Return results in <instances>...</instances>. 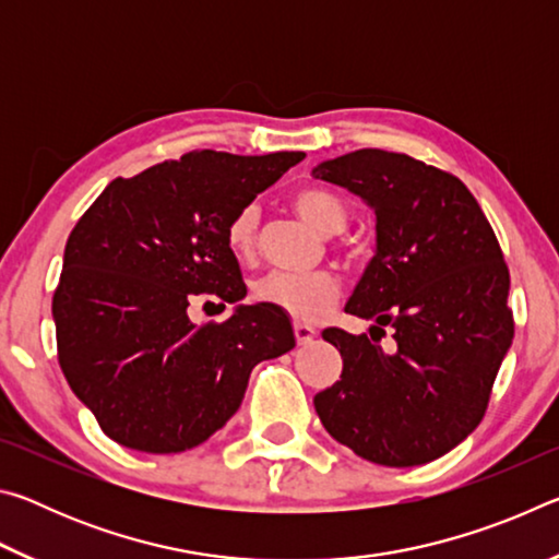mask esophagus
Masks as SVG:
<instances>
[{
    "mask_svg": "<svg viewBox=\"0 0 559 559\" xmlns=\"http://www.w3.org/2000/svg\"><path fill=\"white\" fill-rule=\"evenodd\" d=\"M293 333H296V340H298V345H310L316 340V328H310V325H306V323H296L293 325Z\"/></svg>",
    "mask_w": 559,
    "mask_h": 559,
    "instance_id": "esophagus-1",
    "label": "esophagus"
}]
</instances>
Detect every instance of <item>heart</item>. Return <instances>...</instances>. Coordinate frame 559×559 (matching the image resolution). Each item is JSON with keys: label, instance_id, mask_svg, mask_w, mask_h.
<instances>
[{"label": "heart", "instance_id": "b5f03b06", "mask_svg": "<svg viewBox=\"0 0 559 559\" xmlns=\"http://www.w3.org/2000/svg\"><path fill=\"white\" fill-rule=\"evenodd\" d=\"M293 210L300 214L320 234H337L347 224V204L343 197L328 187H300L290 197ZM257 226L259 216L253 206L236 212L234 219L226 226V243L234 257L249 259L257 246ZM340 283L325 271L313 273H286L273 271L253 286V296L259 302L278 308L281 313L290 316L298 323H316L323 318L333 302L337 300Z\"/></svg>", "mask_w": 559, "mask_h": 559}]
</instances>
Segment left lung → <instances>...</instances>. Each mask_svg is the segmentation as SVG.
<instances>
[{"instance_id":"8db88e82","label":"left lung","mask_w":559,"mask_h":559,"mask_svg":"<svg viewBox=\"0 0 559 559\" xmlns=\"http://www.w3.org/2000/svg\"><path fill=\"white\" fill-rule=\"evenodd\" d=\"M313 177L357 194L377 219L374 257L345 306L374 325L370 337L323 330L343 374L316 394V412L357 456L421 466L478 427L513 343L503 251L466 185L421 159L355 150ZM384 326L392 350L373 337Z\"/></svg>"}]
</instances>
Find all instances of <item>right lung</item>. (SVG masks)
<instances>
[{
    "label": "right lung",
    "instance_id": "obj_1",
    "mask_svg": "<svg viewBox=\"0 0 559 559\" xmlns=\"http://www.w3.org/2000/svg\"><path fill=\"white\" fill-rule=\"evenodd\" d=\"M302 157L187 153L112 179L73 226L51 302L59 365L120 447H200L239 409L253 367L296 347L266 302L204 325L187 308L246 296L226 226Z\"/></svg>",
    "mask_w": 559,
    "mask_h": 559
}]
</instances>
